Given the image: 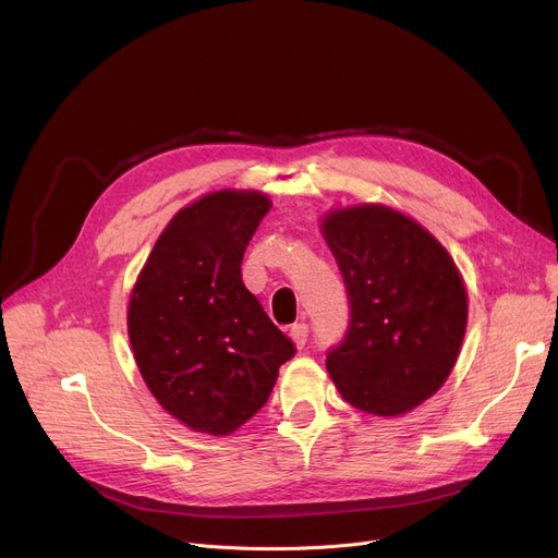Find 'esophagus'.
<instances>
[{"label":"esophagus","mask_w":558,"mask_h":558,"mask_svg":"<svg viewBox=\"0 0 558 558\" xmlns=\"http://www.w3.org/2000/svg\"><path fill=\"white\" fill-rule=\"evenodd\" d=\"M289 333H291V341L295 343V348H305L307 337H310V327H307V323H295Z\"/></svg>","instance_id":"34e87169"}]
</instances>
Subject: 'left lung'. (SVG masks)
<instances>
[{
  "label": "left lung",
  "mask_w": 558,
  "mask_h": 558,
  "mask_svg": "<svg viewBox=\"0 0 558 558\" xmlns=\"http://www.w3.org/2000/svg\"><path fill=\"white\" fill-rule=\"evenodd\" d=\"M323 235L350 303L345 337L327 350L329 375L363 413H408L447 381L464 339L456 263L413 219L377 204L329 213Z\"/></svg>",
  "instance_id": "left-lung-1"
}]
</instances>
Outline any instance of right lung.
<instances>
[{"label":"right lung","mask_w":558,"mask_h":558,"mask_svg":"<svg viewBox=\"0 0 558 558\" xmlns=\"http://www.w3.org/2000/svg\"><path fill=\"white\" fill-rule=\"evenodd\" d=\"M259 193L219 191L179 210L134 284L128 329L141 375L189 428L229 435L263 408L295 354L242 282V257L269 213Z\"/></svg>","instance_id":"obj_1"}]
</instances>
